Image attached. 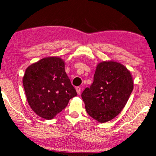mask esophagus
Wrapping results in <instances>:
<instances>
[{
  "label": "esophagus",
  "instance_id": "esophagus-1",
  "mask_svg": "<svg viewBox=\"0 0 156 156\" xmlns=\"http://www.w3.org/2000/svg\"><path fill=\"white\" fill-rule=\"evenodd\" d=\"M76 92H77L78 94H80V92H81V88H80L79 86H78V87H76Z\"/></svg>",
  "mask_w": 156,
  "mask_h": 156
}]
</instances>
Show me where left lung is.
<instances>
[{
	"instance_id": "left-lung-1",
	"label": "left lung",
	"mask_w": 156,
	"mask_h": 156,
	"mask_svg": "<svg viewBox=\"0 0 156 156\" xmlns=\"http://www.w3.org/2000/svg\"><path fill=\"white\" fill-rule=\"evenodd\" d=\"M133 88L129 71L116 62H102L96 67L94 82L82 93L87 113L100 123L120 113Z\"/></svg>"
}]
</instances>
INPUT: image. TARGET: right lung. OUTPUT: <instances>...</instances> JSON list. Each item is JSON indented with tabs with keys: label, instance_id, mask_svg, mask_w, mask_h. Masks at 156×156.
Returning <instances> with one entry per match:
<instances>
[{
	"label": "right lung",
	"instance_id": "obj_1",
	"mask_svg": "<svg viewBox=\"0 0 156 156\" xmlns=\"http://www.w3.org/2000/svg\"><path fill=\"white\" fill-rule=\"evenodd\" d=\"M58 57L41 59L27 68L23 86L28 102L40 117L52 119L77 96Z\"/></svg>",
	"mask_w": 156,
	"mask_h": 156
}]
</instances>
